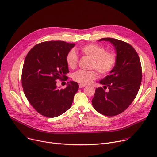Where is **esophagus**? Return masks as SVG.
<instances>
[{
  "label": "esophagus",
  "instance_id": "34e87169",
  "mask_svg": "<svg viewBox=\"0 0 157 157\" xmlns=\"http://www.w3.org/2000/svg\"><path fill=\"white\" fill-rule=\"evenodd\" d=\"M85 87H86V86L84 85V84H79V88H82Z\"/></svg>",
  "mask_w": 157,
  "mask_h": 157
}]
</instances>
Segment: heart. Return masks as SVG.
Listing matches in <instances>:
<instances>
[{
    "mask_svg": "<svg viewBox=\"0 0 157 157\" xmlns=\"http://www.w3.org/2000/svg\"><path fill=\"white\" fill-rule=\"evenodd\" d=\"M80 52L92 59L91 67L95 68L101 75L109 74L114 68L116 63V55L110 52H105V48L98 44H87L80 48ZM78 57L74 50H70L66 56V62L71 68H75L78 63ZM97 77V72L94 70H80L73 74V80L80 84L91 83Z\"/></svg>",
    "mask_w": 157,
    "mask_h": 157,
    "instance_id": "1",
    "label": "heart"
}]
</instances>
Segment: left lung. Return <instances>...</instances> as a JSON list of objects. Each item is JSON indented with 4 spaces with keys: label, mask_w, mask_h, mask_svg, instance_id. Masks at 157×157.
I'll use <instances>...</instances> for the list:
<instances>
[{
    "label": "left lung",
    "mask_w": 157,
    "mask_h": 157,
    "mask_svg": "<svg viewBox=\"0 0 157 157\" xmlns=\"http://www.w3.org/2000/svg\"><path fill=\"white\" fill-rule=\"evenodd\" d=\"M101 41L114 46L116 63L109 75L99 81L104 87L96 88L92 103L99 113L114 116L125 111L135 99L142 79L141 65L137 52L129 44L111 38Z\"/></svg>",
    "instance_id": "8db88e82"
}]
</instances>
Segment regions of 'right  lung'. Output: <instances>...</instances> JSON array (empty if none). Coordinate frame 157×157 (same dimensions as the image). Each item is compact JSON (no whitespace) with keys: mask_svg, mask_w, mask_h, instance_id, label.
Returning a JSON list of instances; mask_svg holds the SVG:
<instances>
[{"mask_svg":"<svg viewBox=\"0 0 157 157\" xmlns=\"http://www.w3.org/2000/svg\"><path fill=\"white\" fill-rule=\"evenodd\" d=\"M74 43L63 41H46L35 45L26 56L22 71V86L26 97L40 114L55 117L68 110L78 84L67 83L59 89L56 80L67 78L68 67L66 56Z\"/></svg>","mask_w":157,"mask_h":157,"instance_id":"add662e5","label":"right lung"}]
</instances>
